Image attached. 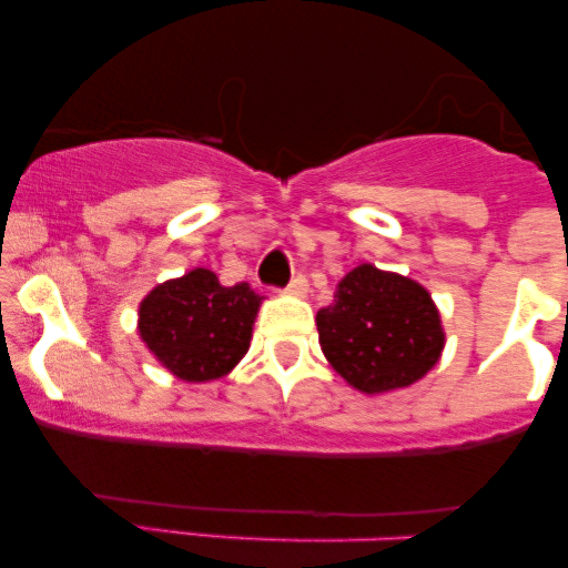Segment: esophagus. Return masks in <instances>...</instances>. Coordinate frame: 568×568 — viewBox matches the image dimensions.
Masks as SVG:
<instances>
[{
	"mask_svg": "<svg viewBox=\"0 0 568 568\" xmlns=\"http://www.w3.org/2000/svg\"><path fill=\"white\" fill-rule=\"evenodd\" d=\"M306 288H310L306 277L304 275H296L288 283V288H285V293H288V296H306Z\"/></svg>",
	"mask_w": 568,
	"mask_h": 568,
	"instance_id": "esophagus-1",
	"label": "esophagus"
}]
</instances>
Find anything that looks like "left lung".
I'll list each match as a JSON object with an SVG mask.
<instances>
[{"label":"left lung","mask_w":568,"mask_h":568,"mask_svg":"<svg viewBox=\"0 0 568 568\" xmlns=\"http://www.w3.org/2000/svg\"><path fill=\"white\" fill-rule=\"evenodd\" d=\"M323 355L366 395L419 382L438 363L446 334L433 296L414 280L361 264L317 312Z\"/></svg>","instance_id":"obj_1"}]
</instances>
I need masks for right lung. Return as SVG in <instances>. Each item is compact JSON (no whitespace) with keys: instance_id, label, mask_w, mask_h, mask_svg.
<instances>
[{"instance_id":"add662e5","label":"right lung","mask_w":568,"mask_h":568,"mask_svg":"<svg viewBox=\"0 0 568 568\" xmlns=\"http://www.w3.org/2000/svg\"><path fill=\"white\" fill-rule=\"evenodd\" d=\"M262 298L247 283L226 288L216 272L192 270L143 298L139 334L149 352L179 379H221L251 347Z\"/></svg>"}]
</instances>
